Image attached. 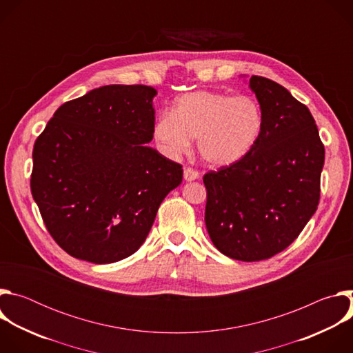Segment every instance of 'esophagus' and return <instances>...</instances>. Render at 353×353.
Instances as JSON below:
<instances>
[{
  "instance_id": "34e87169",
  "label": "esophagus",
  "mask_w": 353,
  "mask_h": 353,
  "mask_svg": "<svg viewBox=\"0 0 353 353\" xmlns=\"http://www.w3.org/2000/svg\"><path fill=\"white\" fill-rule=\"evenodd\" d=\"M199 177V173L192 169V168H185L184 169V180L185 181H192V180H196Z\"/></svg>"
}]
</instances>
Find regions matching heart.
I'll return each instance as SVG.
<instances>
[{"mask_svg": "<svg viewBox=\"0 0 353 353\" xmlns=\"http://www.w3.org/2000/svg\"><path fill=\"white\" fill-rule=\"evenodd\" d=\"M264 130V113L251 96L195 90L179 96L170 113H161L154 138L165 154L179 157L196 139L205 162L230 165L256 146Z\"/></svg>", "mask_w": 353, "mask_h": 353, "instance_id": "obj_1", "label": "heart"}]
</instances>
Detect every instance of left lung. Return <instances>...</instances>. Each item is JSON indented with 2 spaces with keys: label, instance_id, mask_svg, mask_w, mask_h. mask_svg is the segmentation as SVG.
I'll use <instances>...</instances> for the list:
<instances>
[{
  "label": "left lung",
  "instance_id": "obj_1",
  "mask_svg": "<svg viewBox=\"0 0 353 353\" xmlns=\"http://www.w3.org/2000/svg\"><path fill=\"white\" fill-rule=\"evenodd\" d=\"M264 130L237 162L204 174L205 225L214 245L239 261L283 251L317 210L324 145L310 110L279 83L253 75Z\"/></svg>",
  "mask_w": 353,
  "mask_h": 353
}]
</instances>
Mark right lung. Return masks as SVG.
Segmentation results:
<instances>
[{
  "label": "right lung",
  "mask_w": 353,
  "mask_h": 353,
  "mask_svg": "<svg viewBox=\"0 0 353 353\" xmlns=\"http://www.w3.org/2000/svg\"><path fill=\"white\" fill-rule=\"evenodd\" d=\"M157 90L108 85L65 102L33 146L32 195L70 256L110 264L145 241L181 165L149 148Z\"/></svg>",
  "instance_id": "right-lung-1"
}]
</instances>
